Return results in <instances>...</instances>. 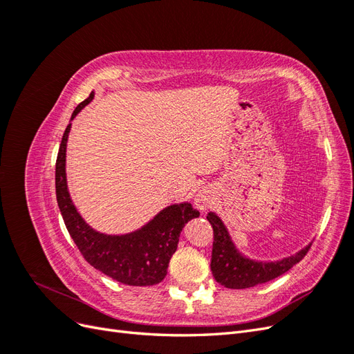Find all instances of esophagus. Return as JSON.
Here are the masks:
<instances>
[{
    "label": "esophagus",
    "instance_id": "34e87169",
    "mask_svg": "<svg viewBox=\"0 0 354 354\" xmlns=\"http://www.w3.org/2000/svg\"><path fill=\"white\" fill-rule=\"evenodd\" d=\"M211 203H212V195L209 190L202 189L201 192H198V195L195 196V205L199 209H207L208 207H211Z\"/></svg>",
    "mask_w": 354,
    "mask_h": 354
}]
</instances>
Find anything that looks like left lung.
<instances>
[{
	"label": "left lung",
	"instance_id": "left-lung-1",
	"mask_svg": "<svg viewBox=\"0 0 354 354\" xmlns=\"http://www.w3.org/2000/svg\"><path fill=\"white\" fill-rule=\"evenodd\" d=\"M207 218L214 230L211 272L214 279L230 289H245L276 279L301 261L312 246L310 243L304 250L281 261H254L245 259L236 251L226 227L216 214L209 212Z\"/></svg>",
	"mask_w": 354,
	"mask_h": 354
}]
</instances>
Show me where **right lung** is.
Returning <instances> with one entry per match:
<instances>
[{
  "mask_svg": "<svg viewBox=\"0 0 354 354\" xmlns=\"http://www.w3.org/2000/svg\"><path fill=\"white\" fill-rule=\"evenodd\" d=\"M93 97L91 91L88 97L75 108L71 120ZM71 125L68 124L62 137L56 160V196L71 238L94 269L118 282L131 286H151L162 282L171 257L177 250L181 229L189 220L199 217V211L192 207V203L185 202L167 207L146 226L133 233L111 236L93 230L78 214L68 192L65 164Z\"/></svg>",
  "mask_w": 354,
  "mask_h": 354,
  "instance_id": "obj_1",
  "label": "right lung"
}]
</instances>
